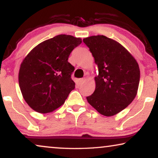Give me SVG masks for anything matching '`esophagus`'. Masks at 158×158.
<instances>
[{"label":"esophagus","instance_id":"1","mask_svg":"<svg viewBox=\"0 0 158 158\" xmlns=\"http://www.w3.org/2000/svg\"><path fill=\"white\" fill-rule=\"evenodd\" d=\"M78 82H79V85H83V84L85 83V79H83V78H82V79H80Z\"/></svg>","mask_w":158,"mask_h":158}]
</instances>
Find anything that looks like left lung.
Wrapping results in <instances>:
<instances>
[{"label":"left lung","instance_id":"8db88e82","mask_svg":"<svg viewBox=\"0 0 158 158\" xmlns=\"http://www.w3.org/2000/svg\"><path fill=\"white\" fill-rule=\"evenodd\" d=\"M89 48L98 75L96 88L88 102L98 113L111 116L127 108L135 99L139 83V64L120 43L103 35L83 39Z\"/></svg>","mask_w":158,"mask_h":158}]
</instances>
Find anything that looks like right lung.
<instances>
[{
	"label": "right lung",
	"mask_w": 158,
	"mask_h": 158,
	"mask_svg": "<svg viewBox=\"0 0 158 158\" xmlns=\"http://www.w3.org/2000/svg\"><path fill=\"white\" fill-rule=\"evenodd\" d=\"M81 38L60 34L45 40L31 50L21 62L19 83L27 104L41 114L49 113L63 104L75 88L68 62Z\"/></svg>",
	"instance_id": "1"
}]
</instances>
